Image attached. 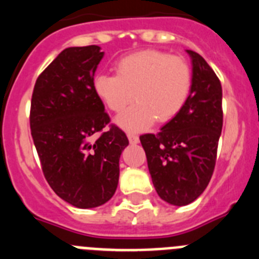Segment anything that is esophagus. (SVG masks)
<instances>
[{"mask_svg":"<svg viewBox=\"0 0 259 259\" xmlns=\"http://www.w3.org/2000/svg\"><path fill=\"white\" fill-rule=\"evenodd\" d=\"M127 136H128V140H130V143H131V144H137V143H139V136H137V135L131 134V132H130V134H128Z\"/></svg>","mask_w":259,"mask_h":259,"instance_id":"1","label":"esophagus"}]
</instances>
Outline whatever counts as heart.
<instances>
[{
  "label": "heart",
  "instance_id": "1",
  "mask_svg": "<svg viewBox=\"0 0 259 259\" xmlns=\"http://www.w3.org/2000/svg\"><path fill=\"white\" fill-rule=\"evenodd\" d=\"M116 75L98 74L92 81L97 98L114 113L116 123L130 132L143 131L154 120L168 122L179 114L192 88L191 66L183 57L146 49L119 59Z\"/></svg>",
  "mask_w": 259,
  "mask_h": 259
}]
</instances>
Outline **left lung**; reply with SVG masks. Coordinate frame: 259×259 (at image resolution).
<instances>
[{
	"mask_svg": "<svg viewBox=\"0 0 259 259\" xmlns=\"http://www.w3.org/2000/svg\"><path fill=\"white\" fill-rule=\"evenodd\" d=\"M187 52L193 65L188 100L158 134L140 136L158 196L176 206L193 202L209 184L223 127L221 80L198 53Z\"/></svg>",
	"mask_w": 259,
	"mask_h": 259,
	"instance_id": "obj_1",
	"label": "left lung"
}]
</instances>
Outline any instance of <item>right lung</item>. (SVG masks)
I'll list each match as a JSON object with an SVG mask.
<instances>
[{
  "instance_id": "1",
  "label": "right lung",
  "mask_w": 259,
  "mask_h": 259,
  "mask_svg": "<svg viewBox=\"0 0 259 259\" xmlns=\"http://www.w3.org/2000/svg\"><path fill=\"white\" fill-rule=\"evenodd\" d=\"M104 52L97 45L67 48L36 80L29 125L41 168L62 200L80 209L104 205L119 180L128 139L92 88Z\"/></svg>"
}]
</instances>
